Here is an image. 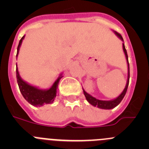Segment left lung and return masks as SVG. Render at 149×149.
Returning <instances> with one entry per match:
<instances>
[{
    "label": "left lung",
    "instance_id": "8db88e82",
    "mask_svg": "<svg viewBox=\"0 0 149 149\" xmlns=\"http://www.w3.org/2000/svg\"><path fill=\"white\" fill-rule=\"evenodd\" d=\"M113 32L115 33V35L118 37L119 39H120L122 41L124 42L123 41V39L122 37V36L119 33H118L117 31H113ZM123 52H124L125 55V58L126 61H127V83H126L125 87L123 89V91H122V93L118 96V97L116 98L113 99V100H98V99L95 98V97H92L91 94H88L87 92H86L85 90L83 88L84 91V94L85 95L86 99L88 101V102L89 104H91V105H93L94 107H97L100 108V109H111L115 108V107L118 106L120 103L121 102V101L123 100V99L124 98L125 95L126 94V91H127V87H128V84H129V79H130V68H129V63H128V57H127V51H126L125 47V45L124 43H123Z\"/></svg>",
    "mask_w": 149,
    "mask_h": 149
}]
</instances>
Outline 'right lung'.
<instances>
[{"label": "right lung", "instance_id": "add662e5", "mask_svg": "<svg viewBox=\"0 0 149 149\" xmlns=\"http://www.w3.org/2000/svg\"><path fill=\"white\" fill-rule=\"evenodd\" d=\"M24 37L25 36H24L19 41V45L17 47L16 57L18 56L19 49H20V47L22 45V41L24 39ZM62 77V73H61L58 79L51 86L50 88H47V89H42V88L31 85V84H28L27 82L24 81L19 75L17 64H16V79H17V83L21 93L23 95L24 98L30 104L34 107H42L44 104H47L53 103L54 100L57 96L58 84H59L60 80Z\"/></svg>", "mask_w": 149, "mask_h": 149}]
</instances>
